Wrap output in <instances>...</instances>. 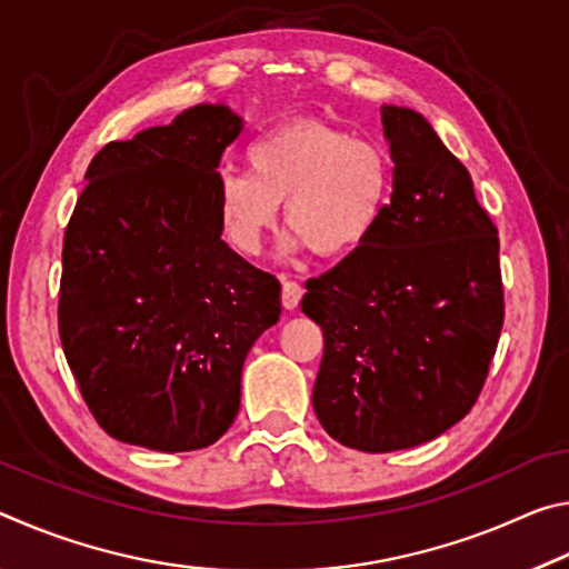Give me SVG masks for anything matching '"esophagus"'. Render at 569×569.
<instances>
[{"label":"esophagus","instance_id":"34e87169","mask_svg":"<svg viewBox=\"0 0 569 569\" xmlns=\"http://www.w3.org/2000/svg\"><path fill=\"white\" fill-rule=\"evenodd\" d=\"M301 296H303V288H301V283H296V281H283V286H281V301H283V306L288 308V311H293V308L301 303Z\"/></svg>","mask_w":569,"mask_h":569}]
</instances>
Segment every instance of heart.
<instances>
[{
    "mask_svg": "<svg viewBox=\"0 0 569 569\" xmlns=\"http://www.w3.org/2000/svg\"><path fill=\"white\" fill-rule=\"evenodd\" d=\"M248 176L226 172L218 186V220L230 246L256 256L286 203L293 228L286 250L346 258L387 216L393 162L377 140L316 118H298L246 148Z\"/></svg>",
    "mask_w": 569,
    "mask_h": 569,
    "instance_id": "obj_1",
    "label": "heart"
}]
</instances>
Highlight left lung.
<instances>
[{"label": "left lung", "instance_id": "1", "mask_svg": "<svg viewBox=\"0 0 569 569\" xmlns=\"http://www.w3.org/2000/svg\"><path fill=\"white\" fill-rule=\"evenodd\" d=\"M393 192L373 236L306 283L321 326L313 411L343 447L399 451L475 407L505 323L499 238L469 170L409 108H381Z\"/></svg>", "mask_w": 569, "mask_h": 569}]
</instances>
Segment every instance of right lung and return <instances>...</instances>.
<instances>
[{"instance_id":"obj_1","label":"right lung","mask_w":569,"mask_h":569,"mask_svg":"<svg viewBox=\"0 0 569 569\" xmlns=\"http://www.w3.org/2000/svg\"><path fill=\"white\" fill-rule=\"evenodd\" d=\"M243 120L196 104L92 158L62 246L60 339L110 437L192 451L226 435L281 283L220 233L218 162Z\"/></svg>"}]
</instances>
